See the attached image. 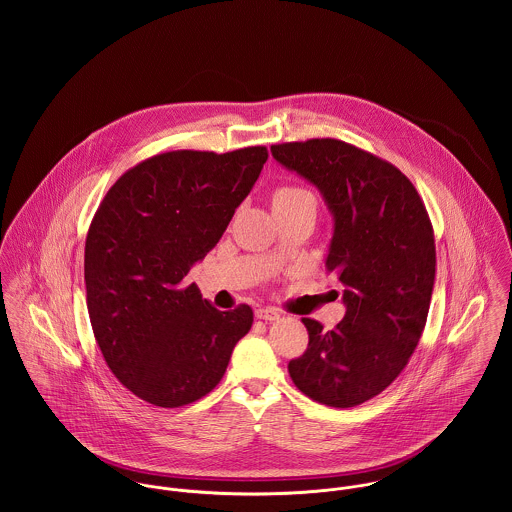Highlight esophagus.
Here are the masks:
<instances>
[{"label":"esophagus","instance_id":"34e87169","mask_svg":"<svg viewBox=\"0 0 512 512\" xmlns=\"http://www.w3.org/2000/svg\"><path fill=\"white\" fill-rule=\"evenodd\" d=\"M256 317L264 319V321H276V319H280V311L274 307H258Z\"/></svg>","mask_w":512,"mask_h":512}]
</instances>
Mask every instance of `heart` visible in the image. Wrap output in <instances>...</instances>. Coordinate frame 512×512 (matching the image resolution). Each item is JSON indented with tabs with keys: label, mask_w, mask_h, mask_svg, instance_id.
I'll use <instances>...</instances> for the list:
<instances>
[{
	"label": "heart",
	"mask_w": 512,
	"mask_h": 512,
	"mask_svg": "<svg viewBox=\"0 0 512 512\" xmlns=\"http://www.w3.org/2000/svg\"><path fill=\"white\" fill-rule=\"evenodd\" d=\"M305 199H313L307 189L297 187V185H282L272 193V209L274 211L284 209V207H290L293 203H299Z\"/></svg>",
	"instance_id": "b5f03b06"
}]
</instances>
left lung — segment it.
Returning <instances> with one entry per match:
<instances>
[{
    "label": "left lung",
    "instance_id": "left-lung-1",
    "mask_svg": "<svg viewBox=\"0 0 512 512\" xmlns=\"http://www.w3.org/2000/svg\"><path fill=\"white\" fill-rule=\"evenodd\" d=\"M272 155L323 193L335 219L325 268L347 305L331 331L301 319L309 343L288 370L311 400L353 408L388 388L420 343L436 280L434 226L412 181L361 147L313 138L274 144Z\"/></svg>",
    "mask_w": 512,
    "mask_h": 512
}]
</instances>
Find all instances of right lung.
Returning <instances> with one entry per match:
<instances>
[{
	"instance_id": "right-lung-1",
	"label": "right lung",
	"mask_w": 512,
	"mask_h": 512,
	"mask_svg": "<svg viewBox=\"0 0 512 512\" xmlns=\"http://www.w3.org/2000/svg\"><path fill=\"white\" fill-rule=\"evenodd\" d=\"M268 149H177L147 157L104 195L84 246L90 325L114 376L138 398L179 408L207 396L252 307L219 311L185 276L215 248Z\"/></svg>"
}]
</instances>
